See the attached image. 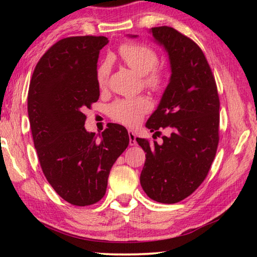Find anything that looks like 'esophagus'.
<instances>
[{
	"label": "esophagus",
	"instance_id": "esophagus-1",
	"mask_svg": "<svg viewBox=\"0 0 257 257\" xmlns=\"http://www.w3.org/2000/svg\"><path fill=\"white\" fill-rule=\"evenodd\" d=\"M128 135H129V145L130 146H135L137 144L136 142V134H135L133 130H128Z\"/></svg>",
	"mask_w": 257,
	"mask_h": 257
}]
</instances>
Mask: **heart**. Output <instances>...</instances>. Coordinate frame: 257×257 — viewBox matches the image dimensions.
I'll return each instance as SVG.
<instances>
[{
    "mask_svg": "<svg viewBox=\"0 0 257 257\" xmlns=\"http://www.w3.org/2000/svg\"><path fill=\"white\" fill-rule=\"evenodd\" d=\"M121 59L137 75L144 77V82L151 89H160L162 87L163 77L158 70H153L158 64V55L151 47L143 44H124L120 49ZM110 63L104 62L97 68L96 81L98 87L106 85ZM151 104L145 97L118 99L108 106V114L119 122L134 125L142 120L143 115L150 111Z\"/></svg>",
    "mask_w": 257,
    "mask_h": 257,
    "instance_id": "1",
    "label": "heart"
}]
</instances>
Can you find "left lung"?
Instances as JSON below:
<instances>
[{
  "label": "left lung",
  "instance_id": "left-lung-1",
  "mask_svg": "<svg viewBox=\"0 0 257 257\" xmlns=\"http://www.w3.org/2000/svg\"><path fill=\"white\" fill-rule=\"evenodd\" d=\"M150 34L167 52L171 75L146 128L154 134L168 128L170 135L162 137L161 145L136 138L146 153L141 185L153 201L173 204L194 193L207 176L219 143L220 102L196 43L168 26L151 28Z\"/></svg>",
  "mask_w": 257,
  "mask_h": 257
}]
</instances>
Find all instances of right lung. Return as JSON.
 Wrapping results in <instances>:
<instances>
[{
	"mask_svg": "<svg viewBox=\"0 0 257 257\" xmlns=\"http://www.w3.org/2000/svg\"><path fill=\"white\" fill-rule=\"evenodd\" d=\"M104 36L59 41L38 61L28 92L35 149L47 181L64 201L92 205L105 195L112 165L129 144L127 129L108 124L99 135L85 128L84 111L99 97L97 60Z\"/></svg>",
	"mask_w": 257,
	"mask_h": 257,
	"instance_id": "right-lung-1",
	"label": "right lung"
}]
</instances>
